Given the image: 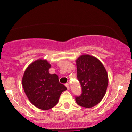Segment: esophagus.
Wrapping results in <instances>:
<instances>
[{
    "mask_svg": "<svg viewBox=\"0 0 132 132\" xmlns=\"http://www.w3.org/2000/svg\"><path fill=\"white\" fill-rule=\"evenodd\" d=\"M65 86H66V87H67V89H70V85H69V84L66 83V84H65Z\"/></svg>",
    "mask_w": 132,
    "mask_h": 132,
    "instance_id": "esophagus-1",
    "label": "esophagus"
}]
</instances>
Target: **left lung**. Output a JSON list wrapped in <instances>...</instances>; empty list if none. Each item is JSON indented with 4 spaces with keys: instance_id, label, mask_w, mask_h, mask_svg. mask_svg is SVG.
<instances>
[{
    "instance_id": "8db88e82",
    "label": "left lung",
    "mask_w": 132,
    "mask_h": 132,
    "mask_svg": "<svg viewBox=\"0 0 132 132\" xmlns=\"http://www.w3.org/2000/svg\"><path fill=\"white\" fill-rule=\"evenodd\" d=\"M77 80L80 84L82 93L75 96L77 104L91 108L101 102L108 86V75L102 62L96 57L83 55L76 61Z\"/></svg>"
}]
</instances>
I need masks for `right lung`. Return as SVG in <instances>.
Returning <instances> with one entry per match:
<instances>
[{"mask_svg":"<svg viewBox=\"0 0 132 132\" xmlns=\"http://www.w3.org/2000/svg\"><path fill=\"white\" fill-rule=\"evenodd\" d=\"M51 65L46 60H38L25 70L23 88L30 102L39 109L48 110L56 105L61 93L67 88L59 81L57 75L50 74Z\"/></svg>","mask_w":132,"mask_h":132,"instance_id":"add662e5","label":"right lung"}]
</instances>
